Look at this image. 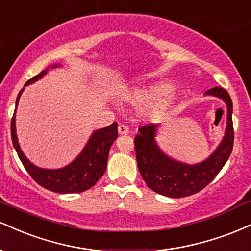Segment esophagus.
<instances>
[{
    "label": "esophagus",
    "mask_w": 251,
    "mask_h": 251,
    "mask_svg": "<svg viewBox=\"0 0 251 251\" xmlns=\"http://www.w3.org/2000/svg\"><path fill=\"white\" fill-rule=\"evenodd\" d=\"M119 132H120V135L129 134V128L126 125H120L119 126Z\"/></svg>",
    "instance_id": "esophagus-1"
}]
</instances>
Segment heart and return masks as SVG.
<instances>
[{
	"mask_svg": "<svg viewBox=\"0 0 251 251\" xmlns=\"http://www.w3.org/2000/svg\"><path fill=\"white\" fill-rule=\"evenodd\" d=\"M167 90V85L160 84L155 85V87L149 88L146 90H140L137 93H134L130 96V102L134 103L136 105H147L146 107V114L149 115L151 117H160L166 113L167 108L169 107L170 102H172L173 96L170 94V91ZM162 95L160 97L159 95ZM160 97L159 98L158 96ZM156 97L159 99L154 101L153 100ZM153 100L154 102L151 103L150 102ZM151 104L149 105V103Z\"/></svg>",
	"mask_w": 251,
	"mask_h": 251,
	"instance_id": "obj_1",
	"label": "heart"
}]
</instances>
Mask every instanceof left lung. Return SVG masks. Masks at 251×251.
Here are the masks:
<instances>
[{"mask_svg": "<svg viewBox=\"0 0 251 251\" xmlns=\"http://www.w3.org/2000/svg\"><path fill=\"white\" fill-rule=\"evenodd\" d=\"M208 95L221 97L228 107L226 136L220 147L208 160L195 166L179 163L169 158L158 149L155 142L156 126H142L135 137V151L138 170L146 183L155 193L168 197L190 196L201 191L216 177L234 147L232 102L228 91L221 87L207 90Z\"/></svg>", "mask_w": 251, "mask_h": 251, "instance_id": "obj_1", "label": "left lung"}]
</instances>
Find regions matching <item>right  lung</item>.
Listing matches in <instances>:
<instances>
[{"instance_id":"add662e5","label":"right lung","mask_w":251,"mask_h":251,"mask_svg":"<svg viewBox=\"0 0 251 251\" xmlns=\"http://www.w3.org/2000/svg\"><path fill=\"white\" fill-rule=\"evenodd\" d=\"M46 73L47 70H42L35 77L29 79L25 85L37 81ZM21 94H22V90L17 95L16 107ZM10 130L11 140H13V144L15 149H16L17 155H19L21 162H22V164L25 166V170L31 176L32 179L40 184L41 187L60 194L82 193V191L90 189L91 187L96 184V182L105 173L109 150H110L111 144L115 142V140L117 138V134H119L116 122L108 126L107 128L96 130L91 135L89 142L85 146L81 155L73 163L62 168V169L46 170L40 169V168L35 167L34 164L30 163L26 160L22 150L20 149L19 142H17L16 130H15V114L13 115V119H11Z\"/></svg>"}]
</instances>
